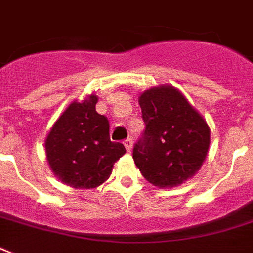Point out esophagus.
Instances as JSON below:
<instances>
[{
  "mask_svg": "<svg viewBox=\"0 0 253 253\" xmlns=\"http://www.w3.org/2000/svg\"><path fill=\"white\" fill-rule=\"evenodd\" d=\"M123 144H125V147H126L127 152H131V150H132V139L127 138L126 140L123 142Z\"/></svg>",
  "mask_w": 253,
  "mask_h": 253,
  "instance_id": "obj_1",
  "label": "esophagus"
}]
</instances>
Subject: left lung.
I'll list each match as a JSON object with an SVG mask.
<instances>
[{"label":"left lung","instance_id":"1","mask_svg":"<svg viewBox=\"0 0 253 253\" xmlns=\"http://www.w3.org/2000/svg\"><path fill=\"white\" fill-rule=\"evenodd\" d=\"M146 130L132 158L143 177L158 188H173L193 177L206 159L210 128L202 115L173 86L139 97Z\"/></svg>","mask_w":253,"mask_h":253}]
</instances>
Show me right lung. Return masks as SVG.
Here are the masks:
<instances>
[{
	"mask_svg": "<svg viewBox=\"0 0 253 253\" xmlns=\"http://www.w3.org/2000/svg\"><path fill=\"white\" fill-rule=\"evenodd\" d=\"M98 97L73 101L59 117L45 139V156L61 182L91 189L110 177L114 163L126 154L122 143H113L109 121L95 111Z\"/></svg>",
	"mask_w": 253,
	"mask_h": 253,
	"instance_id": "right-lung-1",
	"label": "right lung"
}]
</instances>
